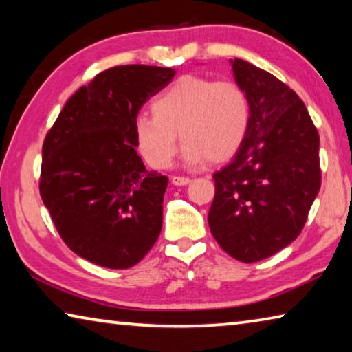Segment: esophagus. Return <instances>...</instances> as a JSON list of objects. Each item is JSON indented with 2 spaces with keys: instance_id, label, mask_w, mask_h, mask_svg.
Returning a JSON list of instances; mask_svg holds the SVG:
<instances>
[{
  "instance_id": "34e87169",
  "label": "esophagus",
  "mask_w": 352,
  "mask_h": 352,
  "mask_svg": "<svg viewBox=\"0 0 352 352\" xmlns=\"http://www.w3.org/2000/svg\"><path fill=\"white\" fill-rule=\"evenodd\" d=\"M172 183L175 184V186H186V184L190 183V178L189 177H172Z\"/></svg>"
}]
</instances>
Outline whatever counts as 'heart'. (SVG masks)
Listing matches in <instances>:
<instances>
[{
	"label": "heart",
	"mask_w": 352,
	"mask_h": 352,
	"mask_svg": "<svg viewBox=\"0 0 352 352\" xmlns=\"http://www.w3.org/2000/svg\"><path fill=\"white\" fill-rule=\"evenodd\" d=\"M152 116L136 119L135 142L146 162L169 168L177 153V133L184 158L223 163L239 152L247 138L252 109L236 82L183 76L151 104Z\"/></svg>",
	"instance_id": "b5f03b06"
}]
</instances>
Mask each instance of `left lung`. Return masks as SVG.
I'll list each match as a JSON object with an SVG mask.
<instances>
[{"instance_id":"obj_1","label":"left lung","mask_w":352,"mask_h":352,"mask_svg":"<svg viewBox=\"0 0 352 352\" xmlns=\"http://www.w3.org/2000/svg\"><path fill=\"white\" fill-rule=\"evenodd\" d=\"M252 119L234 158L212 175L214 239L242 262L278 253L300 236L321 186L320 136L306 105L275 76L231 58Z\"/></svg>"}]
</instances>
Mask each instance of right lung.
<instances>
[{"label":"right lung","instance_id":"1","mask_svg":"<svg viewBox=\"0 0 352 352\" xmlns=\"http://www.w3.org/2000/svg\"><path fill=\"white\" fill-rule=\"evenodd\" d=\"M174 76L147 65L107 69L68 99L46 135L41 200L63 242L93 264L129 269L158 239L169 178L146 169L133 127Z\"/></svg>","mask_w":352,"mask_h":352}]
</instances>
